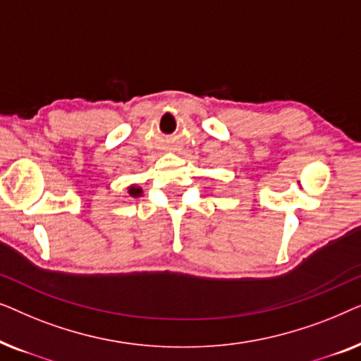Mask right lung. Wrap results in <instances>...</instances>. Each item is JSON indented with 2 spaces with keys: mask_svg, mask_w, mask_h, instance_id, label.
<instances>
[{
  "mask_svg": "<svg viewBox=\"0 0 361 361\" xmlns=\"http://www.w3.org/2000/svg\"><path fill=\"white\" fill-rule=\"evenodd\" d=\"M128 192H130V195H133V197H137V195L141 194V189H140V187H137V189H136V187L133 185V187H130V190H128Z\"/></svg>",
  "mask_w": 361,
  "mask_h": 361,
  "instance_id": "add662e5",
  "label": "right lung"
}]
</instances>
